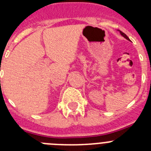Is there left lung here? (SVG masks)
Instances as JSON below:
<instances>
[{"label": "left lung", "mask_w": 151, "mask_h": 151, "mask_svg": "<svg viewBox=\"0 0 151 151\" xmlns=\"http://www.w3.org/2000/svg\"><path fill=\"white\" fill-rule=\"evenodd\" d=\"M118 31H119V30H118ZM119 32H120V34L122 35V36H123L124 38H125V39H127V40H129V41H130V39H129V37H128V36L126 35H125V33H123V32H121V31H119Z\"/></svg>", "instance_id": "8db88e82"}]
</instances>
